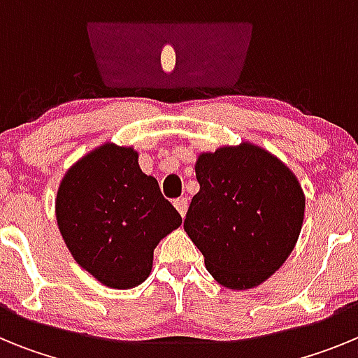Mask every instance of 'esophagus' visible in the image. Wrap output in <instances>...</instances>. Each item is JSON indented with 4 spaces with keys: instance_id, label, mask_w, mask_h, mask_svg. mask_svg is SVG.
I'll return each mask as SVG.
<instances>
[{
    "instance_id": "34e87169",
    "label": "esophagus",
    "mask_w": 358,
    "mask_h": 358,
    "mask_svg": "<svg viewBox=\"0 0 358 358\" xmlns=\"http://www.w3.org/2000/svg\"><path fill=\"white\" fill-rule=\"evenodd\" d=\"M188 204H189V201L186 197H179L173 201V206H176L177 211L181 213V217H185L186 211H188Z\"/></svg>"
}]
</instances>
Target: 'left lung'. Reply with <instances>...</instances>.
<instances>
[{"mask_svg": "<svg viewBox=\"0 0 358 358\" xmlns=\"http://www.w3.org/2000/svg\"><path fill=\"white\" fill-rule=\"evenodd\" d=\"M201 185L185 231L208 273L233 290L260 285L285 264L301 233L305 195L296 176L251 143L201 154Z\"/></svg>", "mask_w": 358, "mask_h": 358, "instance_id": "left-lung-1", "label": "left lung"}]
</instances>
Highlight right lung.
<instances>
[{
    "label": "right lung",
    "mask_w": 358,
    "mask_h": 358,
    "mask_svg": "<svg viewBox=\"0 0 358 358\" xmlns=\"http://www.w3.org/2000/svg\"><path fill=\"white\" fill-rule=\"evenodd\" d=\"M55 213L77 264L113 289L143 283L159 240L182 222L156 179L141 172L138 152L113 143L68 170Z\"/></svg>",
    "instance_id": "1"
}]
</instances>
